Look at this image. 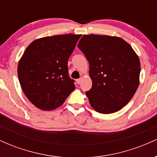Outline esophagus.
Wrapping results in <instances>:
<instances>
[{
	"mask_svg": "<svg viewBox=\"0 0 157 157\" xmlns=\"http://www.w3.org/2000/svg\"><path fill=\"white\" fill-rule=\"evenodd\" d=\"M81 80H82V79H80H80H77L76 82H77L78 84H80V82H81Z\"/></svg>",
	"mask_w": 157,
	"mask_h": 157,
	"instance_id": "34e87169",
	"label": "esophagus"
}]
</instances>
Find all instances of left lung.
Listing matches in <instances>:
<instances>
[{
    "mask_svg": "<svg viewBox=\"0 0 157 157\" xmlns=\"http://www.w3.org/2000/svg\"><path fill=\"white\" fill-rule=\"evenodd\" d=\"M77 46L89 63L92 87L86 94L90 105L101 113L120 111L140 84L138 55L130 44L116 36L84 35Z\"/></svg>",
    "mask_w": 157,
    "mask_h": 157,
    "instance_id": "obj_1",
    "label": "left lung"
}]
</instances>
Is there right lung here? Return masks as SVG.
<instances>
[{
	"mask_svg": "<svg viewBox=\"0 0 157 157\" xmlns=\"http://www.w3.org/2000/svg\"><path fill=\"white\" fill-rule=\"evenodd\" d=\"M81 35H54L37 39L20 59L17 75L23 93L38 109L60 107L75 89L68 77V60Z\"/></svg>",
	"mask_w": 157,
	"mask_h": 157,
	"instance_id": "right-lung-1",
	"label": "right lung"
}]
</instances>
